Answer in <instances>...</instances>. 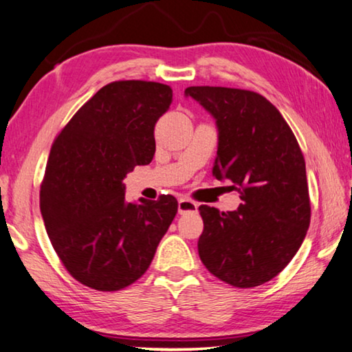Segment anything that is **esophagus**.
Here are the masks:
<instances>
[{
	"label": "esophagus",
	"instance_id": "obj_1",
	"mask_svg": "<svg viewBox=\"0 0 352 352\" xmlns=\"http://www.w3.org/2000/svg\"><path fill=\"white\" fill-rule=\"evenodd\" d=\"M197 210H198V204L190 199L182 198L179 199V203H177V212H179V214H188V212H197Z\"/></svg>",
	"mask_w": 352,
	"mask_h": 352
}]
</instances>
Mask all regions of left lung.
<instances>
[{
    "instance_id": "8db88e82",
    "label": "left lung",
    "mask_w": 352,
    "mask_h": 352,
    "mask_svg": "<svg viewBox=\"0 0 352 352\" xmlns=\"http://www.w3.org/2000/svg\"><path fill=\"white\" fill-rule=\"evenodd\" d=\"M215 118L214 176L240 193L237 210L199 206L201 262L239 289L272 280L296 254L310 224L306 162L290 126L267 98L229 87H187Z\"/></svg>"
}]
</instances>
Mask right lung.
Returning <instances> with one entry per match:
<instances>
[{
	"label": "right lung",
	"instance_id": "add662e5",
	"mask_svg": "<svg viewBox=\"0 0 352 352\" xmlns=\"http://www.w3.org/2000/svg\"><path fill=\"white\" fill-rule=\"evenodd\" d=\"M170 85L115 80L73 115L51 146L40 212L56 254L90 289L117 292L142 278L177 212V201L124 199L123 179L155 153L154 126Z\"/></svg>",
	"mask_w": 352,
	"mask_h": 352
}]
</instances>
